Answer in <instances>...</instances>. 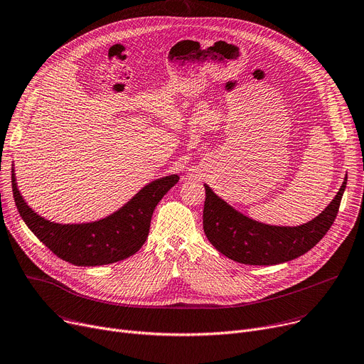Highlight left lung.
I'll return each instance as SVG.
<instances>
[{"mask_svg": "<svg viewBox=\"0 0 364 364\" xmlns=\"http://www.w3.org/2000/svg\"><path fill=\"white\" fill-rule=\"evenodd\" d=\"M347 187V177L332 202L314 220L296 225L255 221L228 205L205 184L203 232L218 252L250 265H273L295 259L316 246L333 224Z\"/></svg>", "mask_w": 364, "mask_h": 364, "instance_id": "left-lung-1", "label": "left lung"}]
</instances>
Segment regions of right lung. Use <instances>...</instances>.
Returning a JSON list of instances; mask_svg holds the SVG:
<instances>
[{
	"instance_id": "obj_1",
	"label": "right lung",
	"mask_w": 364,
	"mask_h": 364,
	"mask_svg": "<svg viewBox=\"0 0 364 364\" xmlns=\"http://www.w3.org/2000/svg\"><path fill=\"white\" fill-rule=\"evenodd\" d=\"M178 180V176L172 174L146 184L118 211L99 221L60 224L32 211L18 192L14 169L11 171L13 198L29 230L54 255L81 267L112 264L136 254L147 239L156 205Z\"/></svg>"
}]
</instances>
